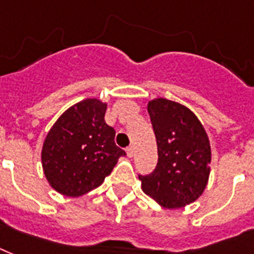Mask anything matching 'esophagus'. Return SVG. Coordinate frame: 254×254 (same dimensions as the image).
<instances>
[{
	"instance_id": "34e87169",
	"label": "esophagus",
	"mask_w": 254,
	"mask_h": 254,
	"mask_svg": "<svg viewBox=\"0 0 254 254\" xmlns=\"http://www.w3.org/2000/svg\"><path fill=\"white\" fill-rule=\"evenodd\" d=\"M133 155H135V149H133V147L131 145V147L127 148V156H128V158H133Z\"/></svg>"
}]
</instances>
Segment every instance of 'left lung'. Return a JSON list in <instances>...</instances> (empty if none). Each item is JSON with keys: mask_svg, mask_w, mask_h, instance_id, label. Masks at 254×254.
I'll return each instance as SVG.
<instances>
[{"mask_svg": "<svg viewBox=\"0 0 254 254\" xmlns=\"http://www.w3.org/2000/svg\"><path fill=\"white\" fill-rule=\"evenodd\" d=\"M158 144V164L139 176L141 190L162 207L178 209L202 194L209 179L211 144L201 122L188 107L166 98L147 106Z\"/></svg>", "mask_w": 254, "mask_h": 254, "instance_id": "left-lung-1", "label": "left lung"}]
</instances>
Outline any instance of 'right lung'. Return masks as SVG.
Returning <instances> with one entry per match:
<instances>
[{
  "label": "right lung",
  "mask_w": 254,
  "mask_h": 254,
  "mask_svg": "<svg viewBox=\"0 0 254 254\" xmlns=\"http://www.w3.org/2000/svg\"><path fill=\"white\" fill-rule=\"evenodd\" d=\"M107 103L96 98L64 111L47 132L42 168L52 188L78 197L99 187L126 152L115 144V129L105 122Z\"/></svg>",
  "instance_id": "add662e5"
}]
</instances>
